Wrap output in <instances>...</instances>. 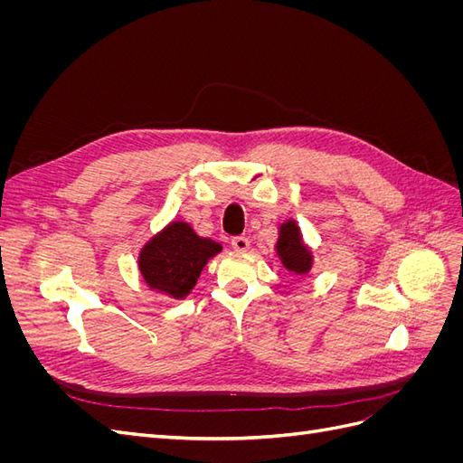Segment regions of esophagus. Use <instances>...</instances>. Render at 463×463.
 I'll list each match as a JSON object with an SVG mask.
<instances>
[{
  "label": "esophagus",
  "instance_id": "34e87169",
  "mask_svg": "<svg viewBox=\"0 0 463 463\" xmlns=\"http://www.w3.org/2000/svg\"><path fill=\"white\" fill-rule=\"evenodd\" d=\"M232 247L237 250V253H245V250H249V247H250V241L247 240V237H233Z\"/></svg>",
  "mask_w": 463,
  "mask_h": 463
}]
</instances>
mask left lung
Returning a JSON list of instances; mask_svg holds the SVG:
<instances>
[{
  "mask_svg": "<svg viewBox=\"0 0 463 463\" xmlns=\"http://www.w3.org/2000/svg\"><path fill=\"white\" fill-rule=\"evenodd\" d=\"M274 250L278 260L282 262L289 274L301 279L311 272L315 253L313 247L305 241L299 222L296 218H288L278 223V240L274 243Z\"/></svg>",
  "mask_w": 463,
  "mask_h": 463,
  "instance_id": "1",
  "label": "left lung"
}]
</instances>
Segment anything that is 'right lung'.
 <instances>
[{"label":"right lung","instance_id":"add662e5","mask_svg":"<svg viewBox=\"0 0 463 463\" xmlns=\"http://www.w3.org/2000/svg\"><path fill=\"white\" fill-rule=\"evenodd\" d=\"M218 253H222V243L199 235L185 220H172L145 241L137 266L150 291L170 299H185L208 260Z\"/></svg>","mask_w":463,"mask_h":463}]
</instances>
